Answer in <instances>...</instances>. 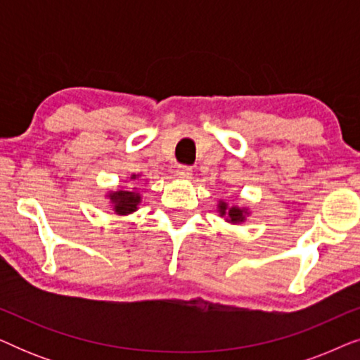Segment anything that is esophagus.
<instances>
[{
	"mask_svg": "<svg viewBox=\"0 0 360 360\" xmlns=\"http://www.w3.org/2000/svg\"><path fill=\"white\" fill-rule=\"evenodd\" d=\"M176 175H179L180 179H191L193 170H191V167H188V165H180L179 170H176Z\"/></svg>",
	"mask_w": 360,
	"mask_h": 360,
	"instance_id": "1",
	"label": "esophagus"
}]
</instances>
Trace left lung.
I'll list each match as a JSON object with an SVG mask.
<instances>
[{"mask_svg":"<svg viewBox=\"0 0 360 360\" xmlns=\"http://www.w3.org/2000/svg\"><path fill=\"white\" fill-rule=\"evenodd\" d=\"M218 213L219 216H226V221H228V223L239 224L245 219V216L249 214V211L245 208H238V206H228L226 201H219Z\"/></svg>","mask_w":360,"mask_h":360,"instance_id":"1","label":"left lung"}]
</instances>
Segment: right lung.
<instances>
[{
  "instance_id": "1",
  "label": "right lung",
  "mask_w": 360,
  "mask_h": 360,
  "mask_svg": "<svg viewBox=\"0 0 360 360\" xmlns=\"http://www.w3.org/2000/svg\"><path fill=\"white\" fill-rule=\"evenodd\" d=\"M132 180H136L137 176L132 175ZM108 198L111 201L112 211L120 216H126L134 213L137 206L141 203V193H137L136 190H117L108 193Z\"/></svg>"
}]
</instances>
